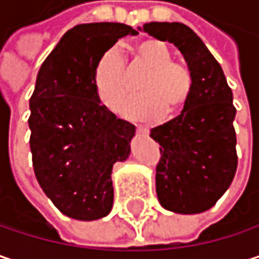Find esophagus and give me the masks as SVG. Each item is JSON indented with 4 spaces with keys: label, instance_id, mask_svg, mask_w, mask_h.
Returning a JSON list of instances; mask_svg holds the SVG:
<instances>
[{
    "label": "esophagus",
    "instance_id": "1",
    "mask_svg": "<svg viewBox=\"0 0 259 259\" xmlns=\"http://www.w3.org/2000/svg\"><path fill=\"white\" fill-rule=\"evenodd\" d=\"M136 132L141 133V135H147L150 130H148V127H145V126H138V127H136Z\"/></svg>",
    "mask_w": 259,
    "mask_h": 259
}]
</instances>
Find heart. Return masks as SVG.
<instances>
[{"instance_id":"1","label":"heart","mask_w":259,"mask_h":259,"mask_svg":"<svg viewBox=\"0 0 259 259\" xmlns=\"http://www.w3.org/2000/svg\"><path fill=\"white\" fill-rule=\"evenodd\" d=\"M130 73L145 72L138 87L139 97L121 108V114L132 120L151 121L163 115H177L187 105L193 76L180 63H174L166 43L145 38L133 46ZM93 83L99 102L109 111H115L130 94V82L123 57L117 49H108L94 67Z\"/></svg>"}]
</instances>
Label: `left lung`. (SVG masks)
<instances>
[{
  "mask_svg": "<svg viewBox=\"0 0 259 259\" xmlns=\"http://www.w3.org/2000/svg\"><path fill=\"white\" fill-rule=\"evenodd\" d=\"M142 29L174 43L193 76L190 99L180 115L150 133L160 145L157 198L169 211L202 213L227 192L237 171L233 91L221 64L189 26L150 22Z\"/></svg>",
  "mask_w": 259,
  "mask_h": 259,
  "instance_id": "1",
  "label": "left lung"
}]
</instances>
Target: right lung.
I'll return each mask as SVG.
<instances>
[{
    "label": "right lung",
    "mask_w": 259,
    "mask_h": 259,
    "mask_svg": "<svg viewBox=\"0 0 259 259\" xmlns=\"http://www.w3.org/2000/svg\"><path fill=\"white\" fill-rule=\"evenodd\" d=\"M136 35L117 22L69 29L43 61L29 99V148L34 174L54 205L78 221L109 214L112 166L130 154L135 126L97 99L93 75L118 38Z\"/></svg>",
    "instance_id": "right-lung-1"
}]
</instances>
